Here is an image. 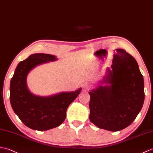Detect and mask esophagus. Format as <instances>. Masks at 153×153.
I'll return each instance as SVG.
<instances>
[{"mask_svg": "<svg viewBox=\"0 0 153 153\" xmlns=\"http://www.w3.org/2000/svg\"><path fill=\"white\" fill-rule=\"evenodd\" d=\"M83 88H84L85 90H88V89H89V88H90V86H89V85H88V84L85 83L83 85Z\"/></svg>", "mask_w": 153, "mask_h": 153, "instance_id": "1", "label": "esophagus"}]
</instances>
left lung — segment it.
I'll list each match as a JSON object with an SVG mask.
<instances>
[{
    "label": "left lung",
    "instance_id": "8db88e82",
    "mask_svg": "<svg viewBox=\"0 0 153 153\" xmlns=\"http://www.w3.org/2000/svg\"><path fill=\"white\" fill-rule=\"evenodd\" d=\"M112 63L100 85L88 92L89 119L99 128L116 132L130 125L141 111L144 81L136 59L124 49H116Z\"/></svg>",
    "mask_w": 153,
    "mask_h": 153
}]
</instances>
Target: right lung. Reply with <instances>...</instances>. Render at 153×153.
I'll return each mask as SVG.
<instances>
[{"label": "right lung", "instance_id": "add662e5", "mask_svg": "<svg viewBox=\"0 0 153 153\" xmlns=\"http://www.w3.org/2000/svg\"><path fill=\"white\" fill-rule=\"evenodd\" d=\"M55 55L35 53L21 61L10 81V104L24 125L33 130L45 131L54 128L65 121L69 105L79 94L81 88L68 93L40 97L30 93L27 77L35 67L55 61Z\"/></svg>", "mask_w": 153, "mask_h": 153}]
</instances>
